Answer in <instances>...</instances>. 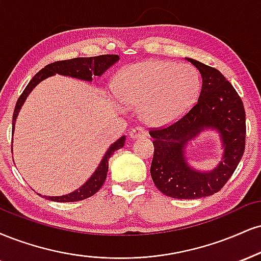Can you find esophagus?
<instances>
[{"label": "esophagus", "instance_id": "esophagus-1", "mask_svg": "<svg viewBox=\"0 0 261 261\" xmlns=\"http://www.w3.org/2000/svg\"><path fill=\"white\" fill-rule=\"evenodd\" d=\"M147 136V133L143 130L142 127H135L130 131V139L131 140H137V139H143Z\"/></svg>", "mask_w": 261, "mask_h": 261}]
</instances>
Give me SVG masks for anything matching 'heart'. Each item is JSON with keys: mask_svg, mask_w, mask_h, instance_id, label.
<instances>
[{"mask_svg": "<svg viewBox=\"0 0 261 261\" xmlns=\"http://www.w3.org/2000/svg\"><path fill=\"white\" fill-rule=\"evenodd\" d=\"M200 91L198 71L174 62L147 61L124 68L117 80V95L128 108H139L149 126H166L192 108Z\"/></svg>", "mask_w": 261, "mask_h": 261, "instance_id": "b5f03b06", "label": "heart"}]
</instances>
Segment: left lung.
Segmentation results:
<instances>
[{"instance_id":"left-lung-1","label":"left lung","mask_w":261,"mask_h":261,"mask_svg":"<svg viewBox=\"0 0 261 261\" xmlns=\"http://www.w3.org/2000/svg\"><path fill=\"white\" fill-rule=\"evenodd\" d=\"M185 59L199 71L202 90L198 102L184 118L149 133L154 146L150 176L165 196L198 199L219 192L236 170L246 144V112L236 90L218 69ZM208 130L218 135L222 156L215 168L202 171L190 163L188 146Z\"/></svg>"}]
</instances>
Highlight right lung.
<instances>
[{
    "label": "right lung",
    "mask_w": 261,
    "mask_h": 261,
    "mask_svg": "<svg viewBox=\"0 0 261 261\" xmlns=\"http://www.w3.org/2000/svg\"><path fill=\"white\" fill-rule=\"evenodd\" d=\"M119 59L120 58H119V56L117 55H103L97 56V57H80L68 59V61H59L46 65L45 68L41 69L39 73L30 80V83L28 84V86L25 87L23 93H21L19 98H18L17 105H15L14 108L13 119H12V133L14 134L15 121H17L18 114H19L24 102L27 100L28 96L31 93V91L35 89L41 81L58 74L63 75V76H69L73 77V79L86 81V83H92L93 77L102 76L109 68L113 67L117 62H119ZM125 140H126V136H121L120 139H118L114 143H112L111 146H109V148L106 150L105 155L102 156L98 166H97L96 170L93 171V174L89 177V180L85 182L84 185H81L79 188L73 191V192L63 194V196H42L41 193L39 194L42 196L43 198L59 203L77 202V200L86 199L89 198V197L93 196V194L103 186V184H105L107 172H108L109 168V158L114 154L115 150L124 147ZM12 147H13V144H12ZM12 150H13V148H12Z\"/></svg>",
    "instance_id": "right-lung-1"
}]
</instances>
